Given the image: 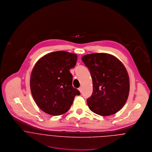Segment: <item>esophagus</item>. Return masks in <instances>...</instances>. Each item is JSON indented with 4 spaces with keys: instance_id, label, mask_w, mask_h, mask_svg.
Listing matches in <instances>:
<instances>
[{
    "instance_id": "1",
    "label": "esophagus",
    "mask_w": 152,
    "mask_h": 152,
    "mask_svg": "<svg viewBox=\"0 0 152 152\" xmlns=\"http://www.w3.org/2000/svg\"><path fill=\"white\" fill-rule=\"evenodd\" d=\"M78 90L80 91V93H82V91H82V87H80V88H78Z\"/></svg>"
}]
</instances>
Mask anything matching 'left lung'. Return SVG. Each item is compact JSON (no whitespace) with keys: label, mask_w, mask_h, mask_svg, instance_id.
<instances>
[{"label":"left lung","mask_w":152,"mask_h":152,"mask_svg":"<svg viewBox=\"0 0 152 152\" xmlns=\"http://www.w3.org/2000/svg\"><path fill=\"white\" fill-rule=\"evenodd\" d=\"M81 59L93 80V94L87 100L90 109L102 116L116 113L129 94V77L125 66L116 57L105 53L88 54Z\"/></svg>","instance_id":"obj_1"}]
</instances>
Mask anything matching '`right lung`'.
Segmentation results:
<instances>
[{"mask_svg":"<svg viewBox=\"0 0 152 152\" xmlns=\"http://www.w3.org/2000/svg\"><path fill=\"white\" fill-rule=\"evenodd\" d=\"M77 55L65 51L49 53L35 64L31 75L30 87L37 105L45 113L59 115L70 108L80 91L72 86L69 69L75 66Z\"/></svg>","mask_w":152,"mask_h":152,"instance_id":"right-lung-1","label":"right lung"}]
</instances>
